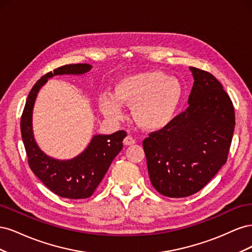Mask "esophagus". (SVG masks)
Segmentation results:
<instances>
[{
	"instance_id": "34e87169",
	"label": "esophagus",
	"mask_w": 252,
	"mask_h": 252,
	"mask_svg": "<svg viewBox=\"0 0 252 252\" xmlns=\"http://www.w3.org/2000/svg\"><path fill=\"white\" fill-rule=\"evenodd\" d=\"M123 143H124V145H126V146H130V145H133L135 143V140L132 138L131 135H127L124 139Z\"/></svg>"
}]
</instances>
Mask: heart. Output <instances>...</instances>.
<instances>
[{"label": "heart", "mask_w": 252, "mask_h": 252, "mask_svg": "<svg viewBox=\"0 0 252 252\" xmlns=\"http://www.w3.org/2000/svg\"><path fill=\"white\" fill-rule=\"evenodd\" d=\"M182 100L183 87L179 80L168 78L162 71L148 70L120 79L112 96H101L98 106L111 121L124 119L122 106L132 107L136 125L146 131H159L172 123Z\"/></svg>", "instance_id": "heart-1"}]
</instances>
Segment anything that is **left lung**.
Returning <instances> with one entry per match:
<instances>
[{
  "mask_svg": "<svg viewBox=\"0 0 252 252\" xmlns=\"http://www.w3.org/2000/svg\"><path fill=\"white\" fill-rule=\"evenodd\" d=\"M189 69L194 82L188 108L143 142L151 184L168 197L192 195L208 184L226 163L235 125L222 84L207 71Z\"/></svg>",
  "mask_w": 252,
  "mask_h": 252,
  "instance_id": "1",
  "label": "left lung"
}]
</instances>
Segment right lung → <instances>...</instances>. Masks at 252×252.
<instances>
[{"label": "right lung", "mask_w": 252, "mask_h": 252, "mask_svg": "<svg viewBox=\"0 0 252 252\" xmlns=\"http://www.w3.org/2000/svg\"><path fill=\"white\" fill-rule=\"evenodd\" d=\"M89 64L62 66L48 72L30 90L21 119V133L30 169L53 193L66 199H86L93 195L111 162L123 148L124 130L111 134H94L81 154L69 159L52 158L39 147L33 134L32 113L37 94L49 79L57 75H83L91 70Z\"/></svg>", "instance_id": "add662e5"}]
</instances>
